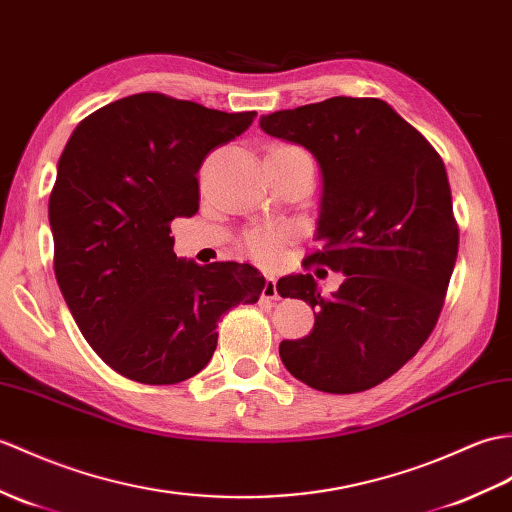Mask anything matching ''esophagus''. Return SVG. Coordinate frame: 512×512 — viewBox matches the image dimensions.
Returning <instances> with one entry per match:
<instances>
[{
	"mask_svg": "<svg viewBox=\"0 0 512 512\" xmlns=\"http://www.w3.org/2000/svg\"><path fill=\"white\" fill-rule=\"evenodd\" d=\"M261 299H266V301H279V292H277V281H275V277H266V285H264V290H261Z\"/></svg>",
	"mask_w": 512,
	"mask_h": 512,
	"instance_id": "obj_1",
	"label": "esophagus"
}]
</instances>
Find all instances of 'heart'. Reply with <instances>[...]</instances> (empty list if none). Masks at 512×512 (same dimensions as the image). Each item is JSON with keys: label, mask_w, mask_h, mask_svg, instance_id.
Returning <instances> with one entry per match:
<instances>
[{"label": "heart", "mask_w": 512, "mask_h": 512, "mask_svg": "<svg viewBox=\"0 0 512 512\" xmlns=\"http://www.w3.org/2000/svg\"><path fill=\"white\" fill-rule=\"evenodd\" d=\"M275 148H296V146H275ZM288 237L290 233L285 229L261 224V227H255L244 235V248L246 253L257 261H275Z\"/></svg>", "instance_id": "obj_1"}]
</instances>
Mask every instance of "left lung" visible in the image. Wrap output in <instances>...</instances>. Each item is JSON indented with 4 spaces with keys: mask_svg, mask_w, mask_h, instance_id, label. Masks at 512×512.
Wrapping results in <instances>:
<instances>
[{
    "mask_svg": "<svg viewBox=\"0 0 512 512\" xmlns=\"http://www.w3.org/2000/svg\"><path fill=\"white\" fill-rule=\"evenodd\" d=\"M264 133L310 150L323 172L320 246L303 259L344 272L323 296L312 275L277 283L316 310L314 329L279 355L303 384L351 395L412 360L436 327L458 257L445 163L384 100L329 98L259 120Z\"/></svg>",
    "mask_w": 512,
    "mask_h": 512,
    "instance_id": "left-lung-1",
    "label": "left lung"
}]
</instances>
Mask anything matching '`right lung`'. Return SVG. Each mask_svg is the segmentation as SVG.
Masks as SVG:
<instances>
[{
	"label": "right lung",
	"instance_id": "right-lung-1",
	"mask_svg": "<svg viewBox=\"0 0 512 512\" xmlns=\"http://www.w3.org/2000/svg\"><path fill=\"white\" fill-rule=\"evenodd\" d=\"M255 115L135 93L87 115L58 159L47 209L58 288L91 349L133 382L200 373L220 316L264 290L251 264L198 266L170 237L174 218L196 216L202 161Z\"/></svg>",
	"mask_w": 512,
	"mask_h": 512
}]
</instances>
